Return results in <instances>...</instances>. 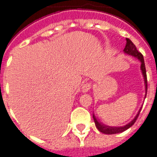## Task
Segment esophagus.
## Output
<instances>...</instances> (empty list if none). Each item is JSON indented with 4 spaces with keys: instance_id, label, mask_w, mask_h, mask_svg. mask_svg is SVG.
I'll return each mask as SVG.
<instances>
[{
    "instance_id": "34e87169",
    "label": "esophagus",
    "mask_w": 157,
    "mask_h": 157,
    "mask_svg": "<svg viewBox=\"0 0 157 157\" xmlns=\"http://www.w3.org/2000/svg\"><path fill=\"white\" fill-rule=\"evenodd\" d=\"M90 88H91V83L86 82V83H84V84L82 85V90L83 92H87V91L90 90Z\"/></svg>"
}]
</instances>
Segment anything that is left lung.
<instances>
[{
	"label": "left lung",
	"mask_w": 157,
	"mask_h": 157,
	"mask_svg": "<svg viewBox=\"0 0 157 157\" xmlns=\"http://www.w3.org/2000/svg\"><path fill=\"white\" fill-rule=\"evenodd\" d=\"M123 52L125 54L129 56H132L133 57L137 58L138 60L140 61V71H141V73H142V75H143L144 78V83H145V90H146V94H145V98L147 96V71H146V67H145V62H144V58L142 54L139 52L136 49V47L135 46L132 40L126 38V47L124 48ZM141 110V107L140 108V110L137 112V114L136 115V117H134V119L132 121H131L130 122L127 123L126 125L123 126H106L105 124H103L101 121L97 120V118L96 117V116L93 114V119L94 121H95V124H96V128L99 130L100 132L104 133V134L107 135H112V134H117V133H121V132H125L126 130L129 129L132 125H134V123L136 122V121L137 119L138 116L140 114V111Z\"/></svg>",
	"instance_id": "obj_1"
}]
</instances>
